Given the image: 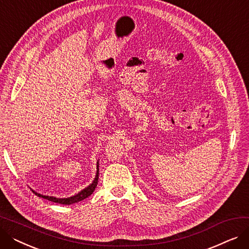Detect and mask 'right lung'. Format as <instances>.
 <instances>
[{
  "label": "right lung",
  "mask_w": 249,
  "mask_h": 249,
  "mask_svg": "<svg viewBox=\"0 0 249 249\" xmlns=\"http://www.w3.org/2000/svg\"><path fill=\"white\" fill-rule=\"evenodd\" d=\"M98 178H99V172H97V176H96V178L93 181V184H90L88 188L84 189L82 192H80L78 194H76L75 196H72V197H70V198L58 199V198H54V197H49V196H43V195H40V194H37L34 191H32V192L36 196H38V197L46 199V200L51 201V202H53V203L62 204V205H71V204H74V203L80 202V201L88 198L89 196H90L91 194H93V192L95 191V189H96V187L98 185Z\"/></svg>",
  "instance_id": "obj_1"
}]
</instances>
